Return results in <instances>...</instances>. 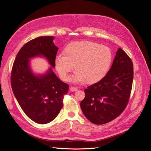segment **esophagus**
I'll list each match as a JSON object with an SVG mask.
<instances>
[{"label": "esophagus", "mask_w": 151, "mask_h": 151, "mask_svg": "<svg viewBox=\"0 0 151 151\" xmlns=\"http://www.w3.org/2000/svg\"><path fill=\"white\" fill-rule=\"evenodd\" d=\"M70 90L71 91H76L77 90V88H76V87H71L70 88Z\"/></svg>", "instance_id": "obj_1"}]
</instances>
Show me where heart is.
<instances>
[{
    "label": "heart",
    "instance_id": "heart-1",
    "mask_svg": "<svg viewBox=\"0 0 151 151\" xmlns=\"http://www.w3.org/2000/svg\"><path fill=\"white\" fill-rule=\"evenodd\" d=\"M113 61L111 49L91 41L74 42L64 49V55L55 57V66L63 80L68 81L73 66L76 82L95 83L108 73Z\"/></svg>",
    "mask_w": 151,
    "mask_h": 151
}]
</instances>
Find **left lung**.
Instances as JSON below:
<instances>
[{
    "mask_svg": "<svg viewBox=\"0 0 151 151\" xmlns=\"http://www.w3.org/2000/svg\"><path fill=\"white\" fill-rule=\"evenodd\" d=\"M133 80V62L119 48L106 76L84 90L81 107L86 118L93 124L102 125L119 116L128 103Z\"/></svg>",
    "mask_w": 151,
    "mask_h": 151,
    "instance_id": "8db88e82",
    "label": "left lung"
}]
</instances>
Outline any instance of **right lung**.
<instances>
[{
    "label": "right lung",
    "instance_id": "1",
    "mask_svg": "<svg viewBox=\"0 0 151 151\" xmlns=\"http://www.w3.org/2000/svg\"><path fill=\"white\" fill-rule=\"evenodd\" d=\"M53 36H42L27 42L20 49L14 61L11 73L13 94L26 116L39 124L54 120L63 107L64 96L69 85L56 77L52 68L45 74L34 75L29 68V58L44 56L55 67L58 48Z\"/></svg>",
    "mask_w": 151,
    "mask_h": 151
}]
</instances>
